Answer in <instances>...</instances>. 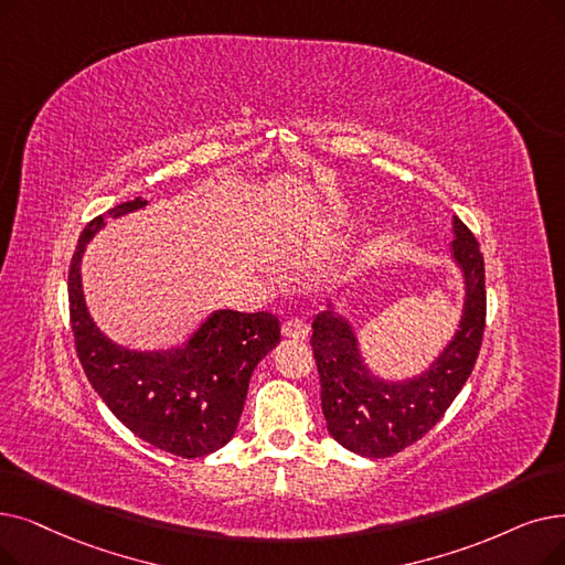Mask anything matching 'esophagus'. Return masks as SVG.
Wrapping results in <instances>:
<instances>
[{
  "label": "esophagus",
  "mask_w": 565,
  "mask_h": 565,
  "mask_svg": "<svg viewBox=\"0 0 565 565\" xmlns=\"http://www.w3.org/2000/svg\"><path fill=\"white\" fill-rule=\"evenodd\" d=\"M284 337L288 339H296V341H302L309 337V326L302 321V318H288V321L284 323L281 328Z\"/></svg>",
  "instance_id": "esophagus-1"
}]
</instances>
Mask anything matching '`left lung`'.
I'll list each match as a JSON object with an SVG mask.
<instances>
[{"label":"left lung","mask_w":565,"mask_h":565,"mask_svg":"<svg viewBox=\"0 0 565 565\" xmlns=\"http://www.w3.org/2000/svg\"><path fill=\"white\" fill-rule=\"evenodd\" d=\"M452 256L466 279V305L448 349L420 379L383 383L358 353L351 326L334 311L313 318L311 351L321 376V406L334 440L362 457H392L420 440L471 376L484 334V258L473 233L455 216Z\"/></svg>","instance_id":"1"}]
</instances>
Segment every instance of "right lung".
<instances>
[{
    "instance_id": "1",
    "label": "right lung",
    "mask_w": 565,
    "mask_h": 565,
    "mask_svg": "<svg viewBox=\"0 0 565 565\" xmlns=\"http://www.w3.org/2000/svg\"><path fill=\"white\" fill-rule=\"evenodd\" d=\"M129 201L94 216L68 265V316L76 353L92 387L145 444L175 457H205L233 438L256 364L281 341L275 313L216 311L184 349L136 353L115 347L92 323L81 288V258L104 216L140 210Z\"/></svg>"
}]
</instances>
